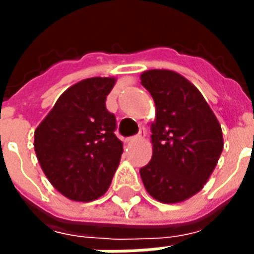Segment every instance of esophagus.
Here are the masks:
<instances>
[{
  "mask_svg": "<svg viewBox=\"0 0 254 254\" xmlns=\"http://www.w3.org/2000/svg\"><path fill=\"white\" fill-rule=\"evenodd\" d=\"M145 136H147V130H145L144 127H141V129H140V132H138L137 136H133V137H129V138H127V141L130 143V141H136V140H143V138H145Z\"/></svg>",
  "mask_w": 254,
  "mask_h": 254,
  "instance_id": "1",
  "label": "esophagus"
}]
</instances>
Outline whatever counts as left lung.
Here are the masks:
<instances>
[{
    "label": "left lung",
    "instance_id": "1",
    "mask_svg": "<svg viewBox=\"0 0 254 254\" xmlns=\"http://www.w3.org/2000/svg\"><path fill=\"white\" fill-rule=\"evenodd\" d=\"M155 102L152 159L140 169L145 190L165 204L182 202L207 184L223 151L218 118L193 84L169 69L140 74Z\"/></svg>",
    "mask_w": 254,
    "mask_h": 254
}]
</instances>
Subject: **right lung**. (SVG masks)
Here are the masks:
<instances>
[{
	"label": "right lung",
	"mask_w": 254,
	"mask_h": 254,
	"mask_svg": "<svg viewBox=\"0 0 254 254\" xmlns=\"http://www.w3.org/2000/svg\"><path fill=\"white\" fill-rule=\"evenodd\" d=\"M116 77H89L73 84L35 129L36 158L63 196L94 201L109 189L124 152L114 134L116 117L106 98Z\"/></svg>",
	"instance_id": "1"
}]
</instances>
